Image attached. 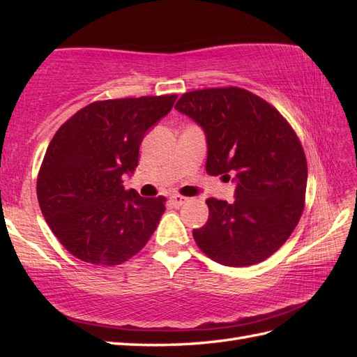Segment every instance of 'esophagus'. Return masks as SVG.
<instances>
[{
  "instance_id": "esophagus-1",
  "label": "esophagus",
  "mask_w": 357,
  "mask_h": 357,
  "mask_svg": "<svg viewBox=\"0 0 357 357\" xmlns=\"http://www.w3.org/2000/svg\"><path fill=\"white\" fill-rule=\"evenodd\" d=\"M170 202L173 204V207H181L187 202V198H184V196H181V195H173L170 198Z\"/></svg>"
}]
</instances>
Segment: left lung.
Listing matches in <instances>:
<instances>
[{
  "label": "left lung",
  "mask_w": 357,
  "mask_h": 357,
  "mask_svg": "<svg viewBox=\"0 0 357 357\" xmlns=\"http://www.w3.org/2000/svg\"><path fill=\"white\" fill-rule=\"evenodd\" d=\"M202 127L208 174L236 184L234 201L207 199L196 244L229 267L262 262L285 244L304 211L307 159L298 135L262 98L239 87L184 93L174 105Z\"/></svg>",
  "instance_id": "1"
}]
</instances>
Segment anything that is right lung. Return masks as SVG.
Segmentation results:
<instances>
[{
    "label": "right lung",
    "instance_id": "add662e5",
    "mask_svg": "<svg viewBox=\"0 0 357 357\" xmlns=\"http://www.w3.org/2000/svg\"><path fill=\"white\" fill-rule=\"evenodd\" d=\"M178 95L96 101L58 128L36 181L41 213L78 259L119 265L147 244L165 198L126 190L123 176L138 167L139 146Z\"/></svg>",
    "mask_w": 357,
    "mask_h": 357
}]
</instances>
